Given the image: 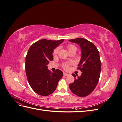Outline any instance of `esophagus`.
<instances>
[{
	"label": "esophagus",
	"mask_w": 122,
	"mask_h": 122,
	"mask_svg": "<svg viewBox=\"0 0 122 122\" xmlns=\"http://www.w3.org/2000/svg\"><path fill=\"white\" fill-rule=\"evenodd\" d=\"M64 76H69V74L66 73H64Z\"/></svg>",
	"instance_id": "1"
}]
</instances>
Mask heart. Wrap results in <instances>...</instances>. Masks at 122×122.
I'll return each mask as SVG.
<instances>
[{
  "label": "heart",
  "mask_w": 122,
  "mask_h": 122,
  "mask_svg": "<svg viewBox=\"0 0 122 122\" xmlns=\"http://www.w3.org/2000/svg\"><path fill=\"white\" fill-rule=\"evenodd\" d=\"M67 48H68V50L69 51L72 50V49H76H76H77L76 46L72 45V44H69V45H68L67 46ZM58 50H59V48L58 47L54 49L52 54L53 55H56L58 53ZM70 65H71V63H70V62H66V63H64L63 64V65H62V68H63L65 70H67V69H68V68L69 67V66Z\"/></svg>",
  "instance_id": "b5f03b06"
}]
</instances>
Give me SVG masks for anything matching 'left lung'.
<instances>
[{
  "instance_id": "1",
  "label": "left lung",
  "mask_w": 122,
  "mask_h": 122,
  "mask_svg": "<svg viewBox=\"0 0 122 122\" xmlns=\"http://www.w3.org/2000/svg\"><path fill=\"white\" fill-rule=\"evenodd\" d=\"M69 41L78 44L81 50V57L77 69L81 75L69 84L70 89L73 94L79 97H86L93 92L97 86L100 75L101 62L99 51L93 43L84 38L69 40Z\"/></svg>"
}]
</instances>
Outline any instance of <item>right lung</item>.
I'll return each mask as SVG.
<instances>
[{"mask_svg":"<svg viewBox=\"0 0 122 122\" xmlns=\"http://www.w3.org/2000/svg\"><path fill=\"white\" fill-rule=\"evenodd\" d=\"M63 41L40 40L30 47L26 56L25 69L28 83L36 93L42 96L53 93L63 76L60 70L52 73L47 69L49 61L53 59V49Z\"/></svg>","mask_w":122,"mask_h":122,"instance_id":"1","label":"right lung"}]
</instances>
